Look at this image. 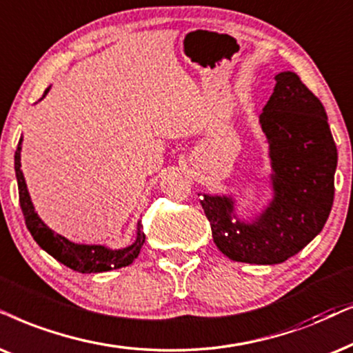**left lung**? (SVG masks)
Segmentation results:
<instances>
[{
    "label": "left lung",
    "instance_id": "1",
    "mask_svg": "<svg viewBox=\"0 0 353 353\" xmlns=\"http://www.w3.org/2000/svg\"><path fill=\"white\" fill-rule=\"evenodd\" d=\"M259 115L268 144L271 196L258 210L238 212L233 193H199L214 243L238 263L272 266L319 235L334 201L337 148L319 99L292 71L279 72Z\"/></svg>",
    "mask_w": 353,
    "mask_h": 353
}]
</instances>
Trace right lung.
<instances>
[{"instance_id": "right-lung-1", "label": "right lung", "mask_w": 353, "mask_h": 353, "mask_svg": "<svg viewBox=\"0 0 353 353\" xmlns=\"http://www.w3.org/2000/svg\"><path fill=\"white\" fill-rule=\"evenodd\" d=\"M50 89H52V85L47 87L42 99H45V95L50 92ZM21 150L22 136L14 154V170L17 178V188H19V203L26 219V225L29 228L30 235L34 236L37 245L43 251H47L50 256H53L54 259L59 261V263L65 264L66 268H70L76 272L97 274L130 266L132 261L137 258V254H139V251L145 241V235L141 222L137 221L134 241L131 245L125 246V248H110L107 245L76 243V241H71L66 236L59 235V233L52 230L40 219L39 214H37L29 190H27L24 173H22L21 168Z\"/></svg>"}]
</instances>
